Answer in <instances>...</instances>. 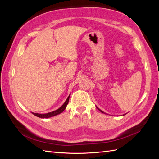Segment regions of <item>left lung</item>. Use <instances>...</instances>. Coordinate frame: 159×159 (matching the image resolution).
I'll return each instance as SVG.
<instances>
[{"label": "left lung", "instance_id": "8db88e82", "mask_svg": "<svg viewBox=\"0 0 159 159\" xmlns=\"http://www.w3.org/2000/svg\"><path fill=\"white\" fill-rule=\"evenodd\" d=\"M97 108H98V109H99V111H101V112H102V113H104V112H103V111H102V110H101V109H99V108H98V107H97ZM125 115V114H124V115Z\"/></svg>", "mask_w": 159, "mask_h": 159}]
</instances>
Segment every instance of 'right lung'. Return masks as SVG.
I'll return each instance as SVG.
<instances>
[{
    "label": "right lung",
    "mask_w": 159,
    "mask_h": 159,
    "mask_svg": "<svg viewBox=\"0 0 159 159\" xmlns=\"http://www.w3.org/2000/svg\"><path fill=\"white\" fill-rule=\"evenodd\" d=\"M70 97V94L69 95L68 98H67V99L66 100V102H64V103L62 105L60 108H58L57 109L54 111H52V112H50V113H43V114L36 113H32H32L33 115H34L35 116H36L38 117H40V118H43V119L49 118V117L56 116V115H59V114L61 113L65 110V109L66 108L67 105H68V103L69 102Z\"/></svg>",
    "instance_id": "add662e5"
}]
</instances>
